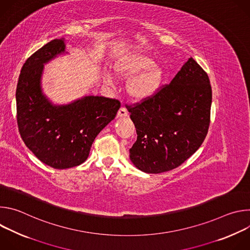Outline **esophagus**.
Segmentation results:
<instances>
[{
    "label": "esophagus",
    "mask_w": 250,
    "mask_h": 250,
    "mask_svg": "<svg viewBox=\"0 0 250 250\" xmlns=\"http://www.w3.org/2000/svg\"><path fill=\"white\" fill-rule=\"evenodd\" d=\"M127 115H128V113H127L126 109L124 108V106H122V108H121V109L119 110V112H118L117 117H118V118H125V117H127Z\"/></svg>",
    "instance_id": "34e87169"
}]
</instances>
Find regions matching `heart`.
I'll list each match as a JSON object with an SVG mask.
<instances>
[{
  "instance_id": "obj_1",
  "label": "heart",
  "mask_w": 250,
  "mask_h": 250,
  "mask_svg": "<svg viewBox=\"0 0 250 250\" xmlns=\"http://www.w3.org/2000/svg\"><path fill=\"white\" fill-rule=\"evenodd\" d=\"M154 62L151 56L141 54L129 57L115 67L117 74L124 77H130L141 70H146L144 73L141 72V74L134 76L127 85L129 94L136 100L152 98L162 86L165 69L160 64L154 65ZM104 81L106 84L113 85V78L109 74L104 75Z\"/></svg>"
}]
</instances>
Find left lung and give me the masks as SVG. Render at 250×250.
<instances>
[{
  "label": "left lung",
  "mask_w": 250,
  "mask_h": 250,
  "mask_svg": "<svg viewBox=\"0 0 250 250\" xmlns=\"http://www.w3.org/2000/svg\"><path fill=\"white\" fill-rule=\"evenodd\" d=\"M210 104L208 76L192 57L152 98L126 104L137 134L129 149L134 166L157 174L185 162L205 140Z\"/></svg>",
  "instance_id": "obj_1"
}]
</instances>
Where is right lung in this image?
Wrapping results in <instances>:
<instances>
[{"label":"right lung","mask_w":250,"mask_h":250,"mask_svg":"<svg viewBox=\"0 0 250 250\" xmlns=\"http://www.w3.org/2000/svg\"><path fill=\"white\" fill-rule=\"evenodd\" d=\"M64 39L53 40L24 62L18 81L17 121L28 149L44 164L67 169L82 164L100 131L111 123L120 101L84 96L67 104H54L43 94V65L65 52Z\"/></svg>","instance_id":"obj_1"}]
</instances>
